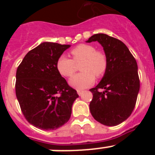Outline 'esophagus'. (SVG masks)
<instances>
[{"label": "esophagus", "instance_id": "1", "mask_svg": "<svg viewBox=\"0 0 155 155\" xmlns=\"http://www.w3.org/2000/svg\"><path fill=\"white\" fill-rule=\"evenodd\" d=\"M77 92H78V94L79 95H81L82 93H83V91H82V90L78 89V90H77Z\"/></svg>", "mask_w": 155, "mask_h": 155}]
</instances>
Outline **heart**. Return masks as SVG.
I'll return each mask as SVG.
<instances>
[{
	"mask_svg": "<svg viewBox=\"0 0 155 155\" xmlns=\"http://www.w3.org/2000/svg\"><path fill=\"white\" fill-rule=\"evenodd\" d=\"M72 60L61 56L57 61V69L62 76L70 78L76 70V64H80L81 73L71 78L69 83L78 89H84L94 83V76L102 78L108 68V58L102 50H96L93 45L79 44L71 50Z\"/></svg>",
	"mask_w": 155,
	"mask_h": 155,
	"instance_id": "1",
	"label": "heart"
}]
</instances>
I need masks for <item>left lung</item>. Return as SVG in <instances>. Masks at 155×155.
Masks as SVG:
<instances>
[{"label": "left lung", "mask_w": 155, "mask_h": 155, "mask_svg": "<svg viewBox=\"0 0 155 155\" xmlns=\"http://www.w3.org/2000/svg\"><path fill=\"white\" fill-rule=\"evenodd\" d=\"M98 41L108 58V68L93 94L90 112L100 124L113 127L130 116L140 90L137 64L124 42L106 34H95L87 42ZM103 90L104 91H100Z\"/></svg>", "instance_id": "1"}]
</instances>
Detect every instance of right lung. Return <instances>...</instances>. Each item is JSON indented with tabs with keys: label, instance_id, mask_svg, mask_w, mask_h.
<instances>
[{
	"label": "right lung",
	"instance_id": "1",
	"mask_svg": "<svg viewBox=\"0 0 155 155\" xmlns=\"http://www.w3.org/2000/svg\"><path fill=\"white\" fill-rule=\"evenodd\" d=\"M70 45L45 42L30 50L16 72L15 93L21 110L34 127L53 130L68 123L78 94L57 69Z\"/></svg>",
	"mask_w": 155,
	"mask_h": 155
}]
</instances>
